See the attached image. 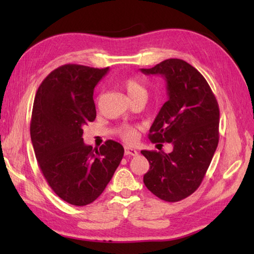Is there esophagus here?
Returning <instances> with one entry per match:
<instances>
[{"instance_id":"34e87169","label":"esophagus","mask_w":254,"mask_h":254,"mask_svg":"<svg viewBox=\"0 0 254 254\" xmlns=\"http://www.w3.org/2000/svg\"><path fill=\"white\" fill-rule=\"evenodd\" d=\"M124 152H126L127 156H136V154H137V151L134 148L127 147V145L126 148H124Z\"/></svg>"}]
</instances>
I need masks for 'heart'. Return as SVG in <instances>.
<instances>
[{"instance_id": "1", "label": "heart", "mask_w": 254, "mask_h": 254, "mask_svg": "<svg viewBox=\"0 0 254 254\" xmlns=\"http://www.w3.org/2000/svg\"><path fill=\"white\" fill-rule=\"evenodd\" d=\"M122 86L123 88L126 89L128 97L131 98V101H133L134 98H137V97L147 98V95H148L147 86L144 85L143 81L140 78H137V77H127V78H126L122 81ZM100 103H101V96H98L97 104H100ZM137 128L139 127L135 126H123L121 128H120V134H121L122 139L126 140L127 142H133V141L136 139Z\"/></svg>"}]
</instances>
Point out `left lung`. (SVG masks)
I'll use <instances>...</instances> for the list:
<instances>
[{
	"label": "left lung",
	"mask_w": 254,
	"mask_h": 254,
	"mask_svg": "<svg viewBox=\"0 0 254 254\" xmlns=\"http://www.w3.org/2000/svg\"><path fill=\"white\" fill-rule=\"evenodd\" d=\"M147 75L167 80L168 101L150 127L152 143L173 144V151L142 150L150 168L143 183L153 195L166 201H179L200 186L217 148L220 109L204 76L182 59L163 60Z\"/></svg>",
	"instance_id": "obj_1"
}]
</instances>
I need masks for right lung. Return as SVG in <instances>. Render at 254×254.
Masks as SVG:
<instances>
[{
	"label": "right lung",
	"instance_id": "right-lung-1",
	"mask_svg": "<svg viewBox=\"0 0 254 254\" xmlns=\"http://www.w3.org/2000/svg\"><path fill=\"white\" fill-rule=\"evenodd\" d=\"M107 71L63 65L42 80L34 97L30 135L38 165L56 195L75 206L91 204L104 191L124 154L117 141L97 150L81 137L83 127L96 118L94 87Z\"/></svg>",
	"mask_w": 254,
	"mask_h": 254
}]
</instances>
